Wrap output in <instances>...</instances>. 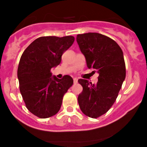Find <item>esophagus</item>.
I'll list each match as a JSON object with an SVG mask.
<instances>
[{"label":"esophagus","mask_w":147,"mask_h":147,"mask_svg":"<svg viewBox=\"0 0 147 147\" xmlns=\"http://www.w3.org/2000/svg\"><path fill=\"white\" fill-rule=\"evenodd\" d=\"M78 78H74L73 79V82H74V83H75V84H76L77 82H78Z\"/></svg>","instance_id":"34e87169"}]
</instances>
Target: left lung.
<instances>
[{
  "label": "left lung",
  "instance_id": "left-lung-1",
  "mask_svg": "<svg viewBox=\"0 0 147 147\" xmlns=\"http://www.w3.org/2000/svg\"><path fill=\"white\" fill-rule=\"evenodd\" d=\"M77 42L86 59L87 67L99 74L97 84L80 79L82 92L78 96L81 111L97 118L106 113L117 97L126 77L123 52L110 38L97 32L77 35Z\"/></svg>",
  "mask_w": 147,
  "mask_h": 147
}]
</instances>
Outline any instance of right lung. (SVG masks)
<instances>
[{
    "label": "right lung",
    "mask_w": 147,
    "mask_h": 147,
    "mask_svg": "<svg viewBox=\"0 0 147 147\" xmlns=\"http://www.w3.org/2000/svg\"><path fill=\"white\" fill-rule=\"evenodd\" d=\"M75 41L73 36H46L37 38L25 50L18 68L21 95L27 109L45 119L60 110L63 96L73 84L69 75L62 79L52 77L51 69L57 66L62 55Z\"/></svg>",
    "instance_id": "right-lung-1"
}]
</instances>
